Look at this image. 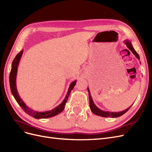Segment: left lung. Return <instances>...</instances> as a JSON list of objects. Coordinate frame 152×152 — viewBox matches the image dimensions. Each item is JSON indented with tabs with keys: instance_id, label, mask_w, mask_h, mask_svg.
<instances>
[{
	"instance_id": "left-lung-1",
	"label": "left lung",
	"mask_w": 152,
	"mask_h": 152,
	"mask_svg": "<svg viewBox=\"0 0 152 152\" xmlns=\"http://www.w3.org/2000/svg\"><path fill=\"white\" fill-rule=\"evenodd\" d=\"M125 44H126V46H127V48L130 49L131 51L132 52V53L135 56V57L138 59H140V56L138 55V54L136 52V50H134V49L133 48V46H132V44L131 42V41L130 40H128V39H126L124 41ZM88 93H89V107H90L91 111L93 112V113L95 115L100 116H102V117H111V118H117V117H119L123 115H124L126 111H128V110L130 108L131 106H130V107L128 108L127 109L123 110L122 111H120V112H109V111H105L103 110H100L99 108H98L97 106L95 105V104L94 103L93 99L91 98V95L90 93V91H89V89L88 88Z\"/></svg>"
}]
</instances>
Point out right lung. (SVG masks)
<instances>
[{
    "label": "right lung",
    "instance_id": "right-lung-1",
    "mask_svg": "<svg viewBox=\"0 0 152 152\" xmlns=\"http://www.w3.org/2000/svg\"><path fill=\"white\" fill-rule=\"evenodd\" d=\"M22 53H23V50H22L20 53H19L18 54H17L14 59L13 60L12 64V67H11V71L10 72V76H9L10 90H11V92H12V94L14 96L15 99L16 100V102H18V103L19 104V106L22 108V109L26 113H27L29 115L34 117V118H36V119L48 118L53 117L59 114L64 110L66 103L67 102V100L68 99L69 94L71 90L76 85V80L72 81L71 83L64 99L63 100V102L57 106V107L54 108L51 110L43 111V112H39L37 111L33 110L29 107H28V106L25 104V103L20 98L18 92V89H17V86H16V77H17V73H18V67L19 66V63L20 59L21 58V56L22 55Z\"/></svg>",
    "mask_w": 152,
    "mask_h": 152
}]
</instances>
